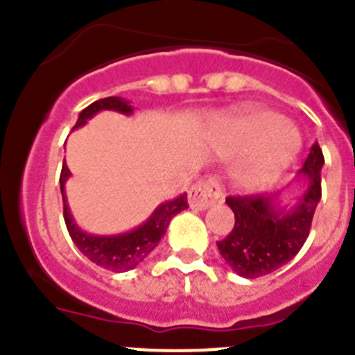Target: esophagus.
I'll return each mask as SVG.
<instances>
[{
  "label": "esophagus",
  "instance_id": "34e87169",
  "mask_svg": "<svg viewBox=\"0 0 355 355\" xmlns=\"http://www.w3.org/2000/svg\"><path fill=\"white\" fill-rule=\"evenodd\" d=\"M222 199V187L218 180L209 178V180L200 181V183L193 184L190 193H188V205L196 211H202L213 206L215 202Z\"/></svg>",
  "mask_w": 355,
  "mask_h": 355
}]
</instances>
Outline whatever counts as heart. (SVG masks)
<instances>
[{"label":"heart","mask_w":355,"mask_h":355,"mask_svg":"<svg viewBox=\"0 0 355 355\" xmlns=\"http://www.w3.org/2000/svg\"><path fill=\"white\" fill-rule=\"evenodd\" d=\"M220 149L225 156H245L236 171L243 188L268 187L297 159L302 135L293 122L266 108L249 110L222 128Z\"/></svg>","instance_id":"b5f03b06"}]
</instances>
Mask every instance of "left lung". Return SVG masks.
I'll return each mask as SVG.
<instances>
[{
    "label": "left lung",
    "instance_id": "left-lung-1",
    "mask_svg": "<svg viewBox=\"0 0 355 355\" xmlns=\"http://www.w3.org/2000/svg\"><path fill=\"white\" fill-rule=\"evenodd\" d=\"M322 167L324 155L315 142L299 172L307 181L306 190L283 208L277 205L279 193L225 199L234 213V227L216 247L238 275L256 279L272 274L302 249L322 197Z\"/></svg>",
    "mask_w": 355,
    "mask_h": 355
}]
</instances>
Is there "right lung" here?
<instances>
[{
	"label": "right lung",
	"instance_id": "add662e5",
	"mask_svg": "<svg viewBox=\"0 0 355 355\" xmlns=\"http://www.w3.org/2000/svg\"><path fill=\"white\" fill-rule=\"evenodd\" d=\"M101 110H114L119 114L131 115L133 114V106L130 101L122 99V97H105L99 101L92 103L80 114L76 121L74 130L83 126L85 122L92 119L97 112ZM71 171L65 165H62V174H60V190H62V199H64V218L67 231L71 234L72 241L76 243L78 249L87 256L92 263L97 266L106 268L112 272H128L135 268L137 265L144 261L149 256L155 247L158 245L163 234L167 233L168 222L172 220V216H175L180 211L188 208L187 202V193H181L180 197H175L172 200H165L163 205L153 211V215L147 218L144 224L139 227L131 229L128 233L114 234V236H99V234H89L85 233L83 229L78 227L71 215V209L67 206V197H65V181L69 180Z\"/></svg>",
	"mask_w": 355,
	"mask_h": 355
}]
</instances>
